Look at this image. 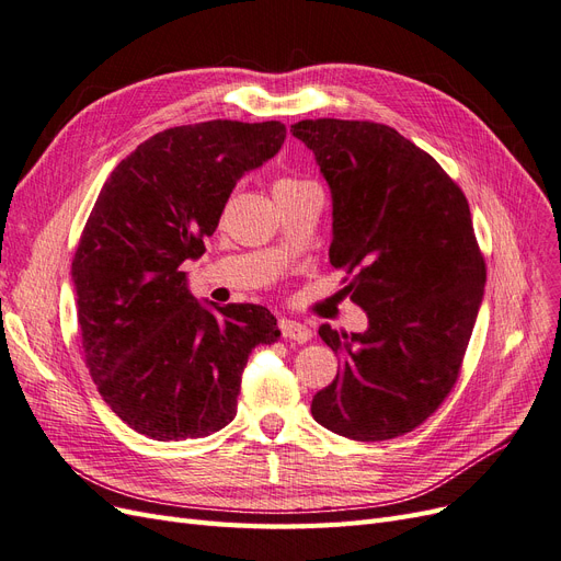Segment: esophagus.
I'll return each instance as SVG.
<instances>
[{"label": "esophagus", "mask_w": 561, "mask_h": 561, "mask_svg": "<svg viewBox=\"0 0 561 561\" xmlns=\"http://www.w3.org/2000/svg\"><path fill=\"white\" fill-rule=\"evenodd\" d=\"M279 331L286 340H294V342H307L312 337V331L305 327V323L300 321H294V319H282L279 321Z\"/></svg>", "instance_id": "1"}]
</instances>
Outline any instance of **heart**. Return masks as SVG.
Masks as SVG:
<instances>
[{
    "instance_id": "b5f03b06",
    "label": "heart",
    "mask_w": 561,
    "mask_h": 561,
    "mask_svg": "<svg viewBox=\"0 0 561 561\" xmlns=\"http://www.w3.org/2000/svg\"><path fill=\"white\" fill-rule=\"evenodd\" d=\"M305 184H310V182H298V179H288V176H284V179H277L275 188H294V186H305Z\"/></svg>"
}]
</instances>
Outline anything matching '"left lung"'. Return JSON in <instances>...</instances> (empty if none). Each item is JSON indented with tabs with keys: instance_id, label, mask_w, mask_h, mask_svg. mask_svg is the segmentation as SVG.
Instances as JSON below:
<instances>
[{
	"instance_id": "8db88e82",
	"label": "left lung",
	"mask_w": 561,
	"mask_h": 561,
	"mask_svg": "<svg viewBox=\"0 0 561 561\" xmlns=\"http://www.w3.org/2000/svg\"><path fill=\"white\" fill-rule=\"evenodd\" d=\"M333 201L331 265L368 314L364 333L319 335L340 356L312 417L352 440L420 426L455 387L484 296V261L466 195L389 125L317 118L291 125Z\"/></svg>"
}]
</instances>
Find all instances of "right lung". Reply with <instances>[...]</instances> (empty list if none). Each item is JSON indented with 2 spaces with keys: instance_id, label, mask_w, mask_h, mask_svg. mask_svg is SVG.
I'll use <instances>...</instances> for the list:
<instances>
[{
  "instance_id": "obj_1",
  "label": "right lung",
  "mask_w": 561,
  "mask_h": 561,
  "mask_svg": "<svg viewBox=\"0 0 561 561\" xmlns=\"http://www.w3.org/2000/svg\"><path fill=\"white\" fill-rule=\"evenodd\" d=\"M284 137L279 121L179 125L141 141L98 195L71 263L81 345L104 403L141 436L224 428L249 354L279 337L261 305L197 300L184 263L205 254L234 184Z\"/></svg>"
}]
</instances>
